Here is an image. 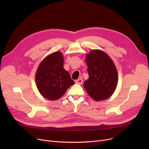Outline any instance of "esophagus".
I'll return each mask as SVG.
<instances>
[{
  "instance_id": "esophagus-1",
  "label": "esophagus",
  "mask_w": 149,
  "mask_h": 149,
  "mask_svg": "<svg viewBox=\"0 0 149 149\" xmlns=\"http://www.w3.org/2000/svg\"><path fill=\"white\" fill-rule=\"evenodd\" d=\"M75 82H76V83H77V84H82V83H83V79L81 78H79L77 80H76Z\"/></svg>"
}]
</instances>
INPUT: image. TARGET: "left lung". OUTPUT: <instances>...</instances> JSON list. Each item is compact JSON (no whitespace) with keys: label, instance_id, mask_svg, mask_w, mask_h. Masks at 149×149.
<instances>
[{"label":"left lung","instance_id":"left-lung-1","mask_svg":"<svg viewBox=\"0 0 149 149\" xmlns=\"http://www.w3.org/2000/svg\"><path fill=\"white\" fill-rule=\"evenodd\" d=\"M85 58L89 78L83 86L88 95L96 101L109 98L118 81V70L114 61L101 49H91Z\"/></svg>","mask_w":149,"mask_h":149}]
</instances>
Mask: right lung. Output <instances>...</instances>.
<instances>
[{
  "instance_id": "right-lung-1",
  "label": "right lung",
  "mask_w": 149,
  "mask_h": 149,
  "mask_svg": "<svg viewBox=\"0 0 149 149\" xmlns=\"http://www.w3.org/2000/svg\"><path fill=\"white\" fill-rule=\"evenodd\" d=\"M64 57L61 52L49 54L40 63L35 73V82L41 95L55 101L64 95L74 82L63 68Z\"/></svg>"
}]
</instances>
